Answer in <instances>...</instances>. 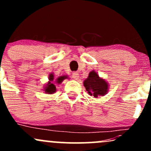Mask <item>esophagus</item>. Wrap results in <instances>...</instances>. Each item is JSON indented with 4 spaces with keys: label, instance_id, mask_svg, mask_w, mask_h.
Segmentation results:
<instances>
[{
    "label": "esophagus",
    "instance_id": "34e87169",
    "mask_svg": "<svg viewBox=\"0 0 151 151\" xmlns=\"http://www.w3.org/2000/svg\"><path fill=\"white\" fill-rule=\"evenodd\" d=\"M72 78H74V79H76V80H77V79H79V74L78 72H74L72 73Z\"/></svg>",
    "mask_w": 151,
    "mask_h": 151
}]
</instances>
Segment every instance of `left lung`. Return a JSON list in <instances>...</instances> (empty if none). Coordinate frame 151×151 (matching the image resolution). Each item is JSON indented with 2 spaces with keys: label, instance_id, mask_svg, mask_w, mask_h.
<instances>
[{
  "label": "left lung",
  "instance_id": "8db88e82",
  "mask_svg": "<svg viewBox=\"0 0 151 151\" xmlns=\"http://www.w3.org/2000/svg\"><path fill=\"white\" fill-rule=\"evenodd\" d=\"M84 86L90 96L97 98L106 94L109 89V84L103 78L99 77L97 72L92 70L89 76L84 81Z\"/></svg>",
  "mask_w": 151,
  "mask_h": 151
}]
</instances>
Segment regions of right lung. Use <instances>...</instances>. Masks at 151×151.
<instances>
[{"mask_svg": "<svg viewBox=\"0 0 151 151\" xmlns=\"http://www.w3.org/2000/svg\"><path fill=\"white\" fill-rule=\"evenodd\" d=\"M65 77H60L56 79V83L58 84H60L62 82V81L65 79ZM44 91L46 93H49V94H52L54 93L56 91V86L54 84V75L53 74H50L49 76V81L47 82V84L45 86Z\"/></svg>", "mask_w": 151, "mask_h": 151, "instance_id": "1", "label": "right lung"}]
</instances>
